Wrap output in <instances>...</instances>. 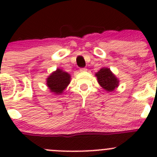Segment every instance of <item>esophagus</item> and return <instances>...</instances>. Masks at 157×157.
Here are the masks:
<instances>
[{
  "label": "esophagus",
  "mask_w": 157,
  "mask_h": 157,
  "mask_svg": "<svg viewBox=\"0 0 157 157\" xmlns=\"http://www.w3.org/2000/svg\"><path fill=\"white\" fill-rule=\"evenodd\" d=\"M87 71V69L85 68V67H82V68H80V71Z\"/></svg>",
  "instance_id": "1"
}]
</instances>
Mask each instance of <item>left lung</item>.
I'll return each mask as SVG.
<instances>
[{"mask_svg": "<svg viewBox=\"0 0 157 157\" xmlns=\"http://www.w3.org/2000/svg\"><path fill=\"white\" fill-rule=\"evenodd\" d=\"M101 86L108 92H112L119 86V80L109 68L103 67L95 75Z\"/></svg>", "mask_w": 157, "mask_h": 157, "instance_id": "1", "label": "left lung"}]
</instances>
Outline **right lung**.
Here are the masks:
<instances>
[{
    "instance_id": "add662e5",
    "label": "right lung",
    "mask_w": 157,
    "mask_h": 157,
    "mask_svg": "<svg viewBox=\"0 0 157 157\" xmlns=\"http://www.w3.org/2000/svg\"><path fill=\"white\" fill-rule=\"evenodd\" d=\"M71 82V75L61 69H56L47 78L46 84L50 92L54 94H61Z\"/></svg>"
}]
</instances>
